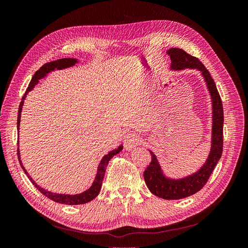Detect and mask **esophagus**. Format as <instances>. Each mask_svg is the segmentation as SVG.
Here are the masks:
<instances>
[{
  "label": "esophagus",
  "instance_id": "obj_1",
  "mask_svg": "<svg viewBox=\"0 0 248 248\" xmlns=\"http://www.w3.org/2000/svg\"><path fill=\"white\" fill-rule=\"evenodd\" d=\"M140 141H141L140 137L138 133H134V132L127 133L124 138V140H123L124 147L126 150H131L134 147L139 146L140 144Z\"/></svg>",
  "mask_w": 248,
  "mask_h": 248
}]
</instances>
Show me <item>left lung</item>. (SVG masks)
<instances>
[{
    "label": "left lung",
    "instance_id": "obj_1",
    "mask_svg": "<svg viewBox=\"0 0 248 248\" xmlns=\"http://www.w3.org/2000/svg\"><path fill=\"white\" fill-rule=\"evenodd\" d=\"M167 54L170 58V68L172 70H183L185 68L198 69L205 79L208 91L212 101V138L211 149L206 162L193 174L180 179H171L163 174L160 164L155 154L151 153V162L144 171L146 185L153 194L164 200H180L192 196L201 190L211 176L217 162L222 154L223 145V108L220 96L213 78L200 60L187 54L181 48H170Z\"/></svg>",
    "mask_w": 248,
    "mask_h": 248
}]
</instances>
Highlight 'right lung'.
Segmentation results:
<instances>
[{"instance_id":"right-lung-1","label":"right lung","mask_w":248,"mask_h":248,"mask_svg":"<svg viewBox=\"0 0 248 248\" xmlns=\"http://www.w3.org/2000/svg\"><path fill=\"white\" fill-rule=\"evenodd\" d=\"M78 59H72V58H64V59H59L57 61H51L49 63L44 64L41 68L36 71V73L34 74V77L32 78L31 81H30L29 87L27 89V91L22 97L21 102L19 104V108H18V116H17V129L19 130V123H20V114H21V109H22V106H24V101L26 99V97L28 95V93L30 91H32L34 89V87L38 84L39 79L43 78L44 77H46L47 74L51 71H54L56 69L58 70H61V69H65V68H68V67H71L73 65H76L78 63ZM123 146H119L117 149L112 150V151L108 152L106 156L102 157V159L99 163L98 169H97V174L95 177V180L93 181V184L91 185L89 189H87L86 191L81 192V193H78V194H62V193H55V192H51V191H47L42 187H40L39 185H37V183H35L34 180L31 178L28 174V171L26 170V169L24 168L20 160V155H19V149H17V156H18V160L20 166L24 170V171L27 174V176L29 177L30 181L33 183V185L36 187L37 189H38L43 196H46V198L50 199L51 201H54L56 202H60V204H65V205H81V204H86V202H91L92 200H94L97 196L99 194V191L101 189V186H102V180L104 177V174H106V170L108 164V161L114 157L116 154L120 153V151H122Z\"/></svg>"}]
</instances>
